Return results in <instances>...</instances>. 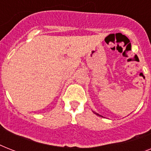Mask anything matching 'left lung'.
<instances>
[{
  "label": "left lung",
  "mask_w": 151,
  "mask_h": 151,
  "mask_svg": "<svg viewBox=\"0 0 151 151\" xmlns=\"http://www.w3.org/2000/svg\"><path fill=\"white\" fill-rule=\"evenodd\" d=\"M97 114V115H99V114Z\"/></svg>",
  "instance_id": "obj_1"
}]
</instances>
